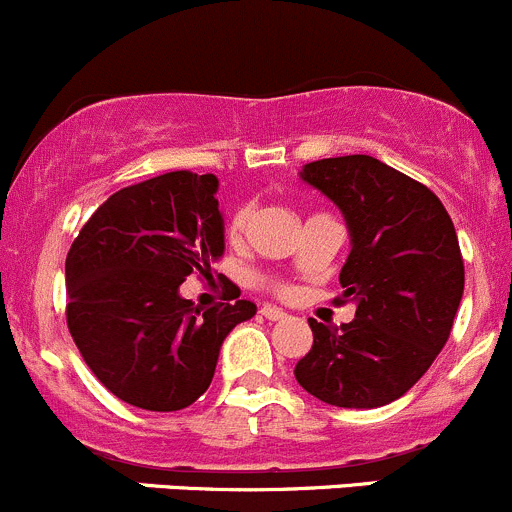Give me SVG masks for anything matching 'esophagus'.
I'll return each instance as SVG.
<instances>
[{
	"mask_svg": "<svg viewBox=\"0 0 512 512\" xmlns=\"http://www.w3.org/2000/svg\"><path fill=\"white\" fill-rule=\"evenodd\" d=\"M260 314L265 319H270V322H282V319H287V312H282V309L272 307V304H265V307L260 309Z\"/></svg>",
	"mask_w": 512,
	"mask_h": 512,
	"instance_id": "obj_1",
	"label": "esophagus"
}]
</instances>
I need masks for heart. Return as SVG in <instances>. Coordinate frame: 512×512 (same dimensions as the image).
<instances>
[{
    "label": "heart",
    "instance_id": "heart-1",
    "mask_svg": "<svg viewBox=\"0 0 512 512\" xmlns=\"http://www.w3.org/2000/svg\"><path fill=\"white\" fill-rule=\"evenodd\" d=\"M252 213H255V208H252V205H242V208L232 215V220H230V235L232 237H240L242 232L247 230V225H250V220H252ZM277 292H285V287H277Z\"/></svg>",
    "mask_w": 512,
    "mask_h": 512
}]
</instances>
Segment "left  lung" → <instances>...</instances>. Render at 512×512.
<instances>
[{
    "mask_svg": "<svg viewBox=\"0 0 512 512\" xmlns=\"http://www.w3.org/2000/svg\"><path fill=\"white\" fill-rule=\"evenodd\" d=\"M347 220L352 252L339 272L356 314L342 327L309 319L314 344L299 386L342 409L401 399L448 342L463 297V257L441 200L371 156L307 163L299 173Z\"/></svg>",
    "mask_w": 512,
    "mask_h": 512,
    "instance_id": "1",
    "label": "left lung"
}]
</instances>
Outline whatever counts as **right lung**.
I'll return each mask as SVG.
<instances>
[{
	"mask_svg": "<svg viewBox=\"0 0 512 512\" xmlns=\"http://www.w3.org/2000/svg\"><path fill=\"white\" fill-rule=\"evenodd\" d=\"M215 193L213 173L190 170L118 190L66 255L71 337L96 379L138 409L180 411L198 401L225 337L257 312L250 299L200 309L180 297L185 277H213L225 252Z\"/></svg>",
	"mask_w": 512,
	"mask_h": 512,
	"instance_id": "obj_1",
	"label": "right lung"
}]
</instances>
